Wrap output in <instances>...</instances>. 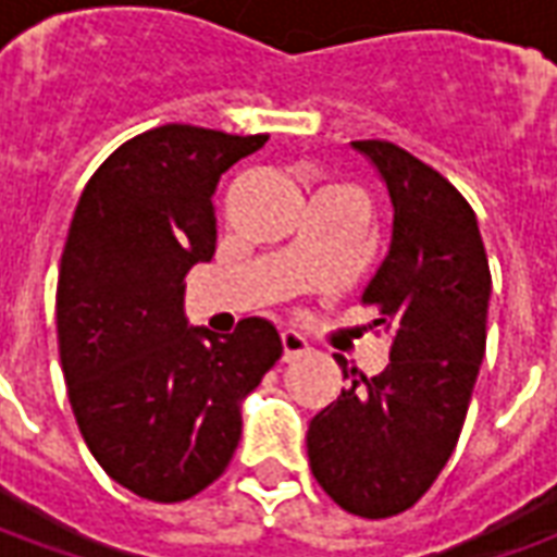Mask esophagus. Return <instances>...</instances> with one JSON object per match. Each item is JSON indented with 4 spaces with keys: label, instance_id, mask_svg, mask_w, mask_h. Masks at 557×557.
Returning a JSON list of instances; mask_svg holds the SVG:
<instances>
[{
    "label": "esophagus",
    "instance_id": "esophagus-1",
    "mask_svg": "<svg viewBox=\"0 0 557 557\" xmlns=\"http://www.w3.org/2000/svg\"><path fill=\"white\" fill-rule=\"evenodd\" d=\"M280 343H283V361H295V358H301L307 355V339L301 334H295V331H283L280 334Z\"/></svg>",
    "mask_w": 557,
    "mask_h": 557
}]
</instances>
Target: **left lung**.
<instances>
[{
  "label": "left lung",
  "instance_id": "left-lung-1",
  "mask_svg": "<svg viewBox=\"0 0 557 557\" xmlns=\"http://www.w3.org/2000/svg\"><path fill=\"white\" fill-rule=\"evenodd\" d=\"M351 146L373 160L394 206L391 250L363 289L394 343L385 373L351 370V385L310 420L307 456L343 510L387 519L418 504L459 442L492 277L478 218L442 172L387 139Z\"/></svg>",
  "mask_w": 557,
  "mask_h": 557
}]
</instances>
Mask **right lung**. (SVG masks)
I'll list each match as a JSON object with an SVG mask.
<instances>
[{"label":"right lung","instance_id":"right-lung-1","mask_svg":"<svg viewBox=\"0 0 557 557\" xmlns=\"http://www.w3.org/2000/svg\"><path fill=\"white\" fill-rule=\"evenodd\" d=\"M265 143L146 131L98 166L67 230L55 286L67 399L98 466L148 502H187L226 471L242 399L283 355L259 315L226 337L184 319V277L218 244L220 175Z\"/></svg>","mask_w":557,"mask_h":557}]
</instances>
